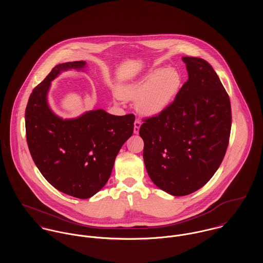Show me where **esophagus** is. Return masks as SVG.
I'll return each mask as SVG.
<instances>
[{
	"instance_id": "34e87169",
	"label": "esophagus",
	"mask_w": 263,
	"mask_h": 263,
	"mask_svg": "<svg viewBox=\"0 0 263 263\" xmlns=\"http://www.w3.org/2000/svg\"><path fill=\"white\" fill-rule=\"evenodd\" d=\"M141 124H142L141 120H140L139 118H137V119H136V121H135V127H134V133H135V134H139V132H140V127H141Z\"/></svg>"
}]
</instances>
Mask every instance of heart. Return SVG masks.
I'll list each match as a JSON object with an SVG mask.
<instances>
[{"instance_id": "heart-1", "label": "heart", "mask_w": 263, "mask_h": 263, "mask_svg": "<svg viewBox=\"0 0 263 263\" xmlns=\"http://www.w3.org/2000/svg\"><path fill=\"white\" fill-rule=\"evenodd\" d=\"M181 79L172 69L153 71L144 79L118 89L121 98L138 100V109L146 115H156L165 110L176 96Z\"/></svg>"}]
</instances>
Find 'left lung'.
<instances>
[{
    "instance_id": "8db88e82",
    "label": "left lung",
    "mask_w": 263,
    "mask_h": 263,
    "mask_svg": "<svg viewBox=\"0 0 263 263\" xmlns=\"http://www.w3.org/2000/svg\"><path fill=\"white\" fill-rule=\"evenodd\" d=\"M182 61L187 81L165 110L144 118L140 127L152 181L175 196L198 190L214 176L232 125L230 98L213 67L199 58Z\"/></svg>"
}]
</instances>
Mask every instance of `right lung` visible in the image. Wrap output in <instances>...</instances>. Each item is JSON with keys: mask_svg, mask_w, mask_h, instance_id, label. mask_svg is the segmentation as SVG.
<instances>
[{"mask_svg": "<svg viewBox=\"0 0 263 263\" xmlns=\"http://www.w3.org/2000/svg\"><path fill=\"white\" fill-rule=\"evenodd\" d=\"M85 66L83 61L55 66L33 89L25 110L26 140L38 170L53 187L78 198H89L106 184L136 119L132 113L117 116L102 109L62 119L50 110V81Z\"/></svg>", "mask_w": 263, "mask_h": 263, "instance_id": "add662e5", "label": "right lung"}]
</instances>
